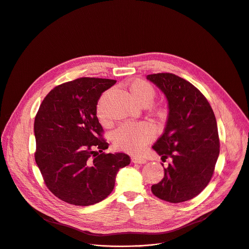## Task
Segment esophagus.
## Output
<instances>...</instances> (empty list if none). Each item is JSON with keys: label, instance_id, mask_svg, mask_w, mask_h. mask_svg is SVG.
Returning a JSON list of instances; mask_svg holds the SVG:
<instances>
[{"label": "esophagus", "instance_id": "esophagus-1", "mask_svg": "<svg viewBox=\"0 0 249 249\" xmlns=\"http://www.w3.org/2000/svg\"><path fill=\"white\" fill-rule=\"evenodd\" d=\"M131 160H132V162H134V163H146L147 162V160L141 158V157H132Z\"/></svg>", "mask_w": 249, "mask_h": 249}]
</instances>
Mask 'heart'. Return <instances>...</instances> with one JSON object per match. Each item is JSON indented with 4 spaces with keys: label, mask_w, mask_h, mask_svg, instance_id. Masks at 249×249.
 I'll return each mask as SVG.
<instances>
[{
    "label": "heart",
    "mask_w": 249,
    "mask_h": 249,
    "mask_svg": "<svg viewBox=\"0 0 249 249\" xmlns=\"http://www.w3.org/2000/svg\"><path fill=\"white\" fill-rule=\"evenodd\" d=\"M129 89L134 99L142 106L150 105L156 96L154 87L149 82L141 79L132 81L129 84ZM103 99L104 95L97 103L96 114L100 122L105 123L106 116L103 110ZM155 113L161 117L165 114V110L162 107H158L155 109ZM154 138L155 130L146 122L122 124L115 129L111 135L112 143L115 148L127 153L141 152Z\"/></svg>",
    "instance_id": "heart-1"
}]
</instances>
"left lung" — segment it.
<instances>
[{"label": "left lung", "mask_w": 249, "mask_h": 249, "mask_svg": "<svg viewBox=\"0 0 249 249\" xmlns=\"http://www.w3.org/2000/svg\"><path fill=\"white\" fill-rule=\"evenodd\" d=\"M147 79L168 102L164 132L153 149L162 161L168 159L170 162L163 167V178L152 186V192L169 203L188 201L209 184L220 154L214 111L203 93L178 76L159 73Z\"/></svg>", "instance_id": "1"}]
</instances>
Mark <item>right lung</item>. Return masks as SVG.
<instances>
[{"label":"right lung","instance_id":"1","mask_svg":"<svg viewBox=\"0 0 249 249\" xmlns=\"http://www.w3.org/2000/svg\"><path fill=\"white\" fill-rule=\"evenodd\" d=\"M115 83L80 78L59 85L35 116V161L48 189L66 203L89 206L102 201L112 192L118 170L130 163L126 154L103 153L108 143L96 116L101 93Z\"/></svg>","mask_w":249,"mask_h":249}]
</instances>
